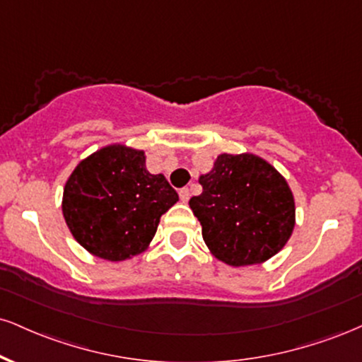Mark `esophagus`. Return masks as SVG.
Wrapping results in <instances>:
<instances>
[{
	"mask_svg": "<svg viewBox=\"0 0 362 362\" xmlns=\"http://www.w3.org/2000/svg\"><path fill=\"white\" fill-rule=\"evenodd\" d=\"M178 195H180L182 202H189V199H190V190H189V189H180V192H178Z\"/></svg>",
	"mask_w": 362,
	"mask_h": 362,
	"instance_id": "obj_1",
	"label": "esophagus"
}]
</instances>
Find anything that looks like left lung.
Returning <instances> with one entry per match:
<instances>
[{
  "label": "left lung",
  "instance_id": "8db88e82",
  "mask_svg": "<svg viewBox=\"0 0 362 362\" xmlns=\"http://www.w3.org/2000/svg\"><path fill=\"white\" fill-rule=\"evenodd\" d=\"M199 184L202 194L189 206L217 259L247 267L283 250L295 228V199L273 165L252 153H223Z\"/></svg>",
  "mask_w": 362,
  "mask_h": 362
}]
</instances>
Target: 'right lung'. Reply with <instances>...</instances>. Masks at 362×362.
<instances>
[{
	"label": "right lung",
	"mask_w": 362,
	"mask_h": 362,
	"mask_svg": "<svg viewBox=\"0 0 362 362\" xmlns=\"http://www.w3.org/2000/svg\"><path fill=\"white\" fill-rule=\"evenodd\" d=\"M145 151L107 145L74 168L62 212L72 236L90 255L123 261L150 246L160 217L178 200L162 173L146 170Z\"/></svg>",
	"instance_id": "right-lung-1"
}]
</instances>
